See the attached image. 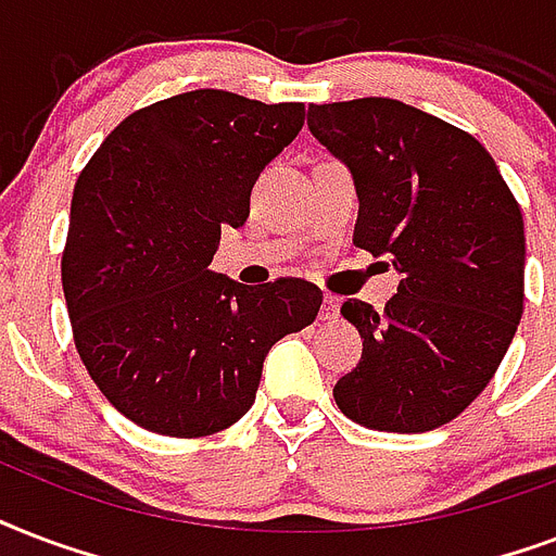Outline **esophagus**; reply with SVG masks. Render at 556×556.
Here are the masks:
<instances>
[{"label":"esophagus","mask_w":556,"mask_h":556,"mask_svg":"<svg viewBox=\"0 0 556 556\" xmlns=\"http://www.w3.org/2000/svg\"><path fill=\"white\" fill-rule=\"evenodd\" d=\"M339 313V299L333 295H325V307H321V318H333Z\"/></svg>","instance_id":"esophagus-1"}]
</instances>
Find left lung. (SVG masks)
I'll use <instances>...</instances> for the list:
<instances>
[{"label":"left lung","mask_w":556,"mask_h":556,"mask_svg":"<svg viewBox=\"0 0 556 556\" xmlns=\"http://www.w3.org/2000/svg\"><path fill=\"white\" fill-rule=\"evenodd\" d=\"M307 127L354 176V247L403 275L386 309L342 304L363 359L337 382V406L380 432L450 424L488 389L522 318L519 202L470 132L394 98L313 103Z\"/></svg>","instance_id":"8db88e82"}]
</instances>
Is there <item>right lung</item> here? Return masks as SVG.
<instances>
[{
    "label": "right lung",
    "mask_w": 556,
    "mask_h": 556,
    "mask_svg": "<svg viewBox=\"0 0 556 556\" xmlns=\"http://www.w3.org/2000/svg\"><path fill=\"white\" fill-rule=\"evenodd\" d=\"M304 127V103L193 89L127 115L72 197L63 292L101 394L141 429L202 438L255 403L269 348L321 307L301 278L247 287L211 273L252 185Z\"/></svg>",
    "instance_id": "add662e5"
}]
</instances>
